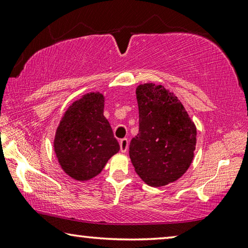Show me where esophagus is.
<instances>
[{
	"label": "esophagus",
	"instance_id": "1",
	"mask_svg": "<svg viewBox=\"0 0 248 248\" xmlns=\"http://www.w3.org/2000/svg\"><path fill=\"white\" fill-rule=\"evenodd\" d=\"M119 144H120V151L123 153H125L127 152V150H128V146H129V141H128V139H121L120 141H119Z\"/></svg>",
	"mask_w": 248,
	"mask_h": 248
}]
</instances>
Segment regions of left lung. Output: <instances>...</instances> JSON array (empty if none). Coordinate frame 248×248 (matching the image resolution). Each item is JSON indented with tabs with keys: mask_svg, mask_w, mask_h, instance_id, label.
Segmentation results:
<instances>
[{
	"mask_svg": "<svg viewBox=\"0 0 248 248\" xmlns=\"http://www.w3.org/2000/svg\"><path fill=\"white\" fill-rule=\"evenodd\" d=\"M139 133L130 142L136 173L152 187L179 179L195 157L197 128L182 102L163 85L143 83L136 90Z\"/></svg>",
	"mask_w": 248,
	"mask_h": 248,
	"instance_id": "obj_1",
	"label": "left lung"
}]
</instances>
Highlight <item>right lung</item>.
Listing matches in <instances>:
<instances>
[{"label": "right lung", "mask_w": 248, "mask_h": 248, "mask_svg": "<svg viewBox=\"0 0 248 248\" xmlns=\"http://www.w3.org/2000/svg\"><path fill=\"white\" fill-rule=\"evenodd\" d=\"M104 108L105 95L90 92L70 105L57 127L54 154L62 170L78 182L96 177L120 150Z\"/></svg>", "instance_id": "add662e5"}]
</instances>
